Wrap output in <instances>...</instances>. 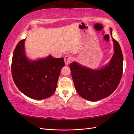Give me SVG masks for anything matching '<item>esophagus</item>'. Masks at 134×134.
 Returning <instances> with one entry per match:
<instances>
[{
    "label": "esophagus",
    "mask_w": 134,
    "mask_h": 134,
    "mask_svg": "<svg viewBox=\"0 0 134 134\" xmlns=\"http://www.w3.org/2000/svg\"><path fill=\"white\" fill-rule=\"evenodd\" d=\"M71 60H72V58L70 56L66 55L65 56L64 61H65V63L66 65H68L70 63V62H71Z\"/></svg>",
    "instance_id": "obj_1"
}]
</instances>
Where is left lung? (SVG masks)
Here are the masks:
<instances>
[{
    "mask_svg": "<svg viewBox=\"0 0 134 134\" xmlns=\"http://www.w3.org/2000/svg\"><path fill=\"white\" fill-rule=\"evenodd\" d=\"M112 36V31L111 30ZM114 54L107 65L93 70L76 62L70 64L72 80L78 94L94 102L108 97L120 82L123 72V55L119 42L112 37Z\"/></svg>",
    "mask_w": 134,
    "mask_h": 134,
    "instance_id": "8db88e82",
    "label": "left lung"
}]
</instances>
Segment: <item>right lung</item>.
I'll return each instance as SVG.
<instances>
[{"label":"right lung","mask_w":134,"mask_h":134,"mask_svg":"<svg viewBox=\"0 0 134 134\" xmlns=\"http://www.w3.org/2000/svg\"><path fill=\"white\" fill-rule=\"evenodd\" d=\"M25 39L16 46L12 61V78L18 90L34 99H43L55 93L62 68L63 58L48 56L38 60H28L25 52Z\"/></svg>","instance_id":"1"}]
</instances>
